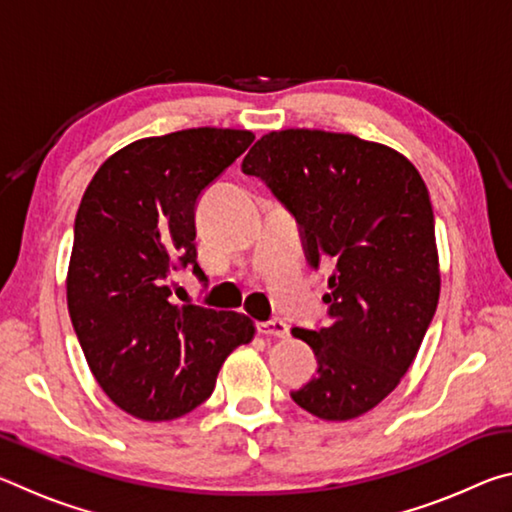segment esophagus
Instances as JSON below:
<instances>
[{"label": "esophagus", "instance_id": "esophagus-1", "mask_svg": "<svg viewBox=\"0 0 512 512\" xmlns=\"http://www.w3.org/2000/svg\"><path fill=\"white\" fill-rule=\"evenodd\" d=\"M257 332L282 339V336L289 334V325L280 318H273V320H264V323H257Z\"/></svg>", "mask_w": 512, "mask_h": 512}]
</instances>
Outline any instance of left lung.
Here are the masks:
<instances>
[{
	"mask_svg": "<svg viewBox=\"0 0 512 512\" xmlns=\"http://www.w3.org/2000/svg\"><path fill=\"white\" fill-rule=\"evenodd\" d=\"M298 223L307 264L329 268L327 325L293 327L318 368L293 402L323 420H352L395 391L438 307L429 192L384 144L325 131H275L241 162Z\"/></svg>",
	"mask_w": 512,
	"mask_h": 512,
	"instance_id": "8db88e82",
	"label": "left lung"
}]
</instances>
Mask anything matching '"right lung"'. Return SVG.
<instances>
[{
	"instance_id": "1",
	"label": "right lung",
	"mask_w": 512,
	"mask_h": 512,
	"mask_svg": "<svg viewBox=\"0 0 512 512\" xmlns=\"http://www.w3.org/2000/svg\"><path fill=\"white\" fill-rule=\"evenodd\" d=\"M250 131L189 128L146 137L101 164L74 221L67 307L92 375L140 420H176L212 395L228 354L255 327L235 311L173 305L194 268L196 205L253 144Z\"/></svg>"
}]
</instances>
